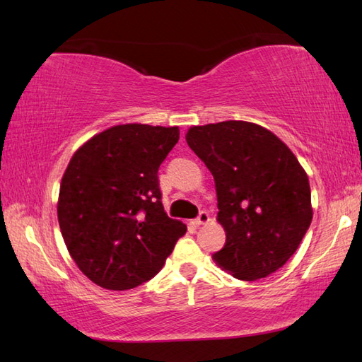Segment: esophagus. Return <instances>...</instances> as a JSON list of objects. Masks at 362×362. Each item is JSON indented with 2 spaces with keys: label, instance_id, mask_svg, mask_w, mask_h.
Here are the masks:
<instances>
[{
  "label": "esophagus",
  "instance_id": "esophagus-1",
  "mask_svg": "<svg viewBox=\"0 0 362 362\" xmlns=\"http://www.w3.org/2000/svg\"><path fill=\"white\" fill-rule=\"evenodd\" d=\"M210 221V214L206 213V211H201L199 213V216H197V219H196V224L197 226H204V224H206V222Z\"/></svg>",
  "mask_w": 362,
  "mask_h": 362
}]
</instances>
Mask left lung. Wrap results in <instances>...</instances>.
<instances>
[{
	"label": "left lung",
	"instance_id": "left-lung-1",
	"mask_svg": "<svg viewBox=\"0 0 362 362\" xmlns=\"http://www.w3.org/2000/svg\"><path fill=\"white\" fill-rule=\"evenodd\" d=\"M185 138L214 177L227 240L213 259L245 281L279 271L313 219L308 175L294 153L271 130L247 121L194 126Z\"/></svg>",
	"mask_w": 362,
	"mask_h": 362
}]
</instances>
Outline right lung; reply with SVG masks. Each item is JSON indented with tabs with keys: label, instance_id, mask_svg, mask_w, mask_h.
<instances>
[{
	"label": "right lung",
	"instance_id": "obj_1",
	"mask_svg": "<svg viewBox=\"0 0 362 362\" xmlns=\"http://www.w3.org/2000/svg\"><path fill=\"white\" fill-rule=\"evenodd\" d=\"M179 127L119 124L74 152L60 183L57 218L83 275L112 291L132 289L163 267L187 226L168 218L158 168Z\"/></svg>",
	"mask_w": 362,
	"mask_h": 362
}]
</instances>
